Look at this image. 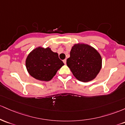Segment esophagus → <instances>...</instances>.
<instances>
[{"instance_id": "esophagus-1", "label": "esophagus", "mask_w": 125, "mask_h": 125, "mask_svg": "<svg viewBox=\"0 0 125 125\" xmlns=\"http://www.w3.org/2000/svg\"><path fill=\"white\" fill-rule=\"evenodd\" d=\"M63 62H64V64H66V62H67V60H66V59H65V60H63Z\"/></svg>"}]
</instances>
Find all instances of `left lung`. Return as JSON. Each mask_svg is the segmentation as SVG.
<instances>
[{
  "mask_svg": "<svg viewBox=\"0 0 125 125\" xmlns=\"http://www.w3.org/2000/svg\"><path fill=\"white\" fill-rule=\"evenodd\" d=\"M67 66L78 80H93L100 72L102 65L101 55L93 47L87 44L74 45L67 60Z\"/></svg>",
  "mask_w": 125,
  "mask_h": 125,
  "instance_id": "8db88e82",
  "label": "left lung"
}]
</instances>
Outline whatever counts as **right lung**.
Segmentation results:
<instances>
[{
  "mask_svg": "<svg viewBox=\"0 0 125 125\" xmlns=\"http://www.w3.org/2000/svg\"><path fill=\"white\" fill-rule=\"evenodd\" d=\"M26 67L29 74L36 80L48 81L64 65L57 52L49 47H38L31 52L26 58Z\"/></svg>",
  "mask_w": 125,
  "mask_h": 125,
  "instance_id": "add662e5",
  "label": "right lung"
}]
</instances>
